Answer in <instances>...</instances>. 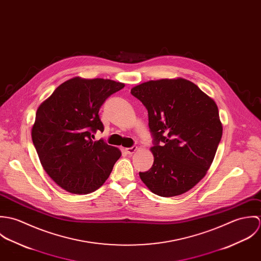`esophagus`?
<instances>
[{"label":"esophagus","instance_id":"1","mask_svg":"<svg viewBox=\"0 0 261 261\" xmlns=\"http://www.w3.org/2000/svg\"><path fill=\"white\" fill-rule=\"evenodd\" d=\"M138 149V147L137 146H133L132 148H127V149H125L126 150V152L128 153V154H133V153H135L136 152V150Z\"/></svg>","mask_w":261,"mask_h":261}]
</instances>
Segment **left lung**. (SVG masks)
Segmentation results:
<instances>
[{"label":"left lung","mask_w":261,"mask_h":261,"mask_svg":"<svg viewBox=\"0 0 261 261\" xmlns=\"http://www.w3.org/2000/svg\"><path fill=\"white\" fill-rule=\"evenodd\" d=\"M130 93L148 111L153 144L142 181L162 197L186 193L205 177L222 138L215 101L183 78L148 81Z\"/></svg>","instance_id":"obj_1"}]
</instances>
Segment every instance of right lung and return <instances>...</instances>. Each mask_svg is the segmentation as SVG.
<instances>
[{
	"instance_id": "1",
	"label": "right lung",
	"mask_w": 261,
	"mask_h": 261,
	"mask_svg": "<svg viewBox=\"0 0 261 261\" xmlns=\"http://www.w3.org/2000/svg\"><path fill=\"white\" fill-rule=\"evenodd\" d=\"M123 83L110 79L75 77L59 85L38 108L32 141L45 172L73 194L94 192L108 180L120 150L102 139L98 112Z\"/></svg>"
}]
</instances>
